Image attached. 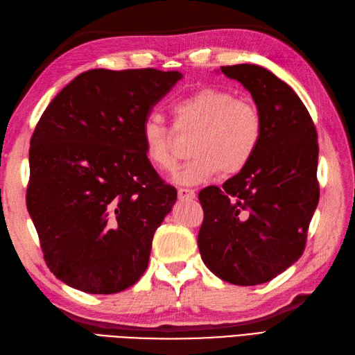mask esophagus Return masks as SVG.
<instances>
[{
	"label": "esophagus",
	"mask_w": 355,
	"mask_h": 355,
	"mask_svg": "<svg viewBox=\"0 0 355 355\" xmlns=\"http://www.w3.org/2000/svg\"><path fill=\"white\" fill-rule=\"evenodd\" d=\"M178 196L180 200H191L196 197L194 189H189V188H179L178 191Z\"/></svg>",
	"instance_id": "obj_1"
}]
</instances>
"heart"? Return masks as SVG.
Wrapping results in <instances>:
<instances>
[{
    "instance_id": "obj_1",
    "label": "heart",
    "mask_w": 355,
    "mask_h": 355,
    "mask_svg": "<svg viewBox=\"0 0 355 355\" xmlns=\"http://www.w3.org/2000/svg\"><path fill=\"white\" fill-rule=\"evenodd\" d=\"M175 127L159 113H150L140 134L143 152L152 166L171 171L179 157L180 134H193L189 149L193 155L179 168L176 180L196 185L216 176L232 178L248 168L260 149L264 123L255 104L237 100L233 92L205 86L175 104Z\"/></svg>"
}]
</instances>
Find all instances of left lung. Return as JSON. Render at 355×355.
<instances>
[{
    "instance_id": "1",
    "label": "left lung",
    "mask_w": 355,
    "mask_h": 355,
    "mask_svg": "<svg viewBox=\"0 0 355 355\" xmlns=\"http://www.w3.org/2000/svg\"><path fill=\"white\" fill-rule=\"evenodd\" d=\"M261 112L260 149L246 170L200 191L198 249L207 269L234 285L273 279L302 257L320 200L318 136L288 85L254 64L221 67Z\"/></svg>"
}]
</instances>
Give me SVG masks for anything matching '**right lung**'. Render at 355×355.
<instances>
[{
    "label": "right lung",
    "instance_id": "1",
    "mask_svg": "<svg viewBox=\"0 0 355 355\" xmlns=\"http://www.w3.org/2000/svg\"><path fill=\"white\" fill-rule=\"evenodd\" d=\"M182 79L155 69L79 74L51 101L31 137L26 207L44 261L91 294L130 288L176 203L143 152L141 125Z\"/></svg>",
    "mask_w": 355,
    "mask_h": 355
}]
</instances>
